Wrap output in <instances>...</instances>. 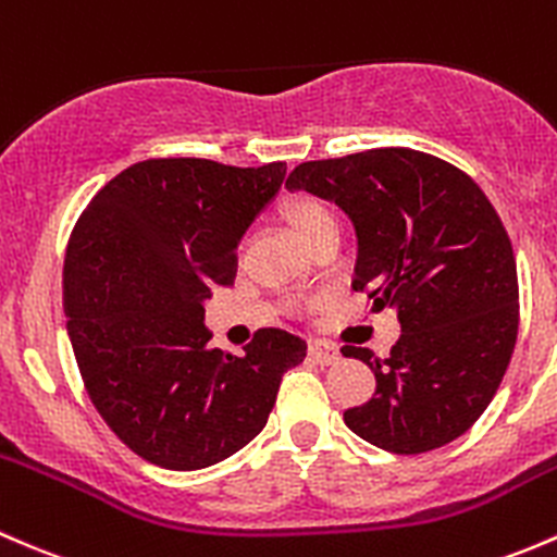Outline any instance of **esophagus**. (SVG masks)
<instances>
[{
	"instance_id": "obj_1",
	"label": "esophagus",
	"mask_w": 557,
	"mask_h": 557,
	"mask_svg": "<svg viewBox=\"0 0 557 557\" xmlns=\"http://www.w3.org/2000/svg\"><path fill=\"white\" fill-rule=\"evenodd\" d=\"M308 354H311L313 362L335 364L337 359H341V346L332 341H319V337H313V341H308Z\"/></svg>"
}]
</instances>
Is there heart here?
Returning a JSON list of instances; mask_svg holds the SVG:
<instances>
[{
    "label": "heart",
    "instance_id": "1",
    "mask_svg": "<svg viewBox=\"0 0 557 557\" xmlns=\"http://www.w3.org/2000/svg\"><path fill=\"white\" fill-rule=\"evenodd\" d=\"M278 216L284 220V225L289 227L292 236L300 244L311 246L313 240L324 236V233L337 231V220L332 214L330 206L317 195L308 193H292L286 195L278 203Z\"/></svg>",
    "mask_w": 557,
    "mask_h": 557
}]
</instances>
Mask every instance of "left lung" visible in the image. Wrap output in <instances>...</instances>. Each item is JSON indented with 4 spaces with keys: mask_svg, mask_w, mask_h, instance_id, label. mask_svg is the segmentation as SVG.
<instances>
[{
    "mask_svg": "<svg viewBox=\"0 0 557 557\" xmlns=\"http://www.w3.org/2000/svg\"><path fill=\"white\" fill-rule=\"evenodd\" d=\"M286 187L346 211L359 244L354 292L403 324L386 359L343 346L375 372V394L343 412L346 426L399 456L461 437L491 405L518 341V268L491 200L448 160L407 147L308 160Z\"/></svg>",
    "mask_w": 557,
    "mask_h": 557,
    "instance_id": "left-lung-1",
    "label": "left lung"
}]
</instances>
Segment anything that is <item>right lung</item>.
Returning <instances> with one entry per match:
<instances>
[{"label": "right lung", "instance_id": "right-lung-1", "mask_svg": "<svg viewBox=\"0 0 557 557\" xmlns=\"http://www.w3.org/2000/svg\"><path fill=\"white\" fill-rule=\"evenodd\" d=\"M203 158L128 165L94 195L64 260V313L85 392L107 426L154 467L193 472L268 423L306 341L257 330L244 357L209 348L203 300L233 286L236 246L284 182Z\"/></svg>", "mask_w": 557, "mask_h": 557}]
</instances>
